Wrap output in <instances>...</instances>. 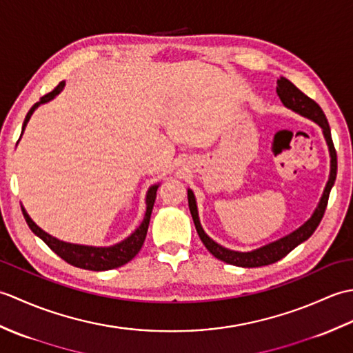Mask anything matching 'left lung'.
I'll list each match as a JSON object with an SVG mask.
<instances>
[{"label":"left lung","mask_w":353,"mask_h":353,"mask_svg":"<svg viewBox=\"0 0 353 353\" xmlns=\"http://www.w3.org/2000/svg\"><path fill=\"white\" fill-rule=\"evenodd\" d=\"M276 92H277V95H279V99L285 108L292 110V112H296V114H299V115L311 119V121L316 123L321 129V132H323V137H325V141H326L327 148H329V157H331V171H329V179H327V183L325 186V191H323V194H321L319 205L316 209H314V212L310 219L306 220L301 228L292 230L291 234L276 239V241H273V243L262 245V247H259V249L250 250V252H238V250L226 249V247H223L219 243H215L212 238H209L206 235V232L203 230V228H201V224H200L196 196H194L192 190L188 188L190 211H191L192 221H194V224H196L197 234L201 239V243L205 244L206 249L211 252L216 259L226 262V264L236 265V267L252 268V267H262V265L273 264V262H277L283 256H287V254L292 249H296L299 244L306 241V239H308L314 234V232H316L321 219H323L326 206H327L329 192H331L332 186L335 183V179H336V153H335L334 142H332V137H331V129H329V123L323 114V110L320 109V106L316 101L311 100L308 95H305L301 89H297L288 79H285V77H281L279 80H277Z\"/></svg>","instance_id":"obj_1"}]
</instances>
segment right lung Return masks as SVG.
I'll list each match as a JSON object with an SVG mask.
<instances>
[{"label": "right lung", "mask_w": 353, "mask_h": 353, "mask_svg": "<svg viewBox=\"0 0 353 353\" xmlns=\"http://www.w3.org/2000/svg\"><path fill=\"white\" fill-rule=\"evenodd\" d=\"M65 88V81L59 83V86L51 91L50 94L43 95L41 101H37L34 106L28 110V114L24 119V124H22V133H24L27 123L32 118L33 112L41 106V104H45L54 99L56 95L62 92V89ZM157 188H159V183L152 185L147 191L145 196V214H144V220L139 224L138 229H134L133 234H130L125 239H123L121 243H117L114 245L109 247H95V245H85V244H74V243H66L59 239L56 236H52L47 232L42 230L37 224L30 219V215L27 214L26 208L21 206L22 214H24V219L28 224V228L32 229L34 235L39 236L42 241L47 244L50 249L59 254L63 261L68 262V264L79 267V268H85V270H92V272H106V270H112L117 267H121L127 262L132 261L134 256H137L138 252L141 250L142 244L145 241V235L148 230V224H150V216H152V211L154 206V200H156V192Z\"/></svg>", "instance_id": "1"}]
</instances>
